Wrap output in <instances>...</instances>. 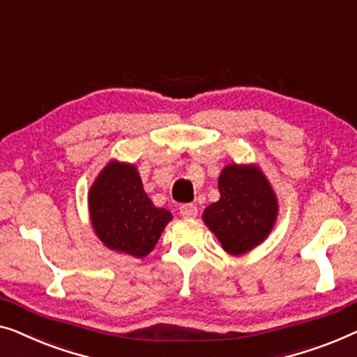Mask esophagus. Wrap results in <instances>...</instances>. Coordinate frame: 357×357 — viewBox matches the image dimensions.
I'll return each mask as SVG.
<instances>
[{"label": "esophagus", "mask_w": 357, "mask_h": 357, "mask_svg": "<svg viewBox=\"0 0 357 357\" xmlns=\"http://www.w3.org/2000/svg\"><path fill=\"white\" fill-rule=\"evenodd\" d=\"M179 213L184 218H195L197 217V207L194 204H183L179 207Z\"/></svg>", "instance_id": "34e87169"}]
</instances>
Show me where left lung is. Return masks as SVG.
Instances as JSON below:
<instances>
[{
	"label": "left lung",
	"instance_id": "obj_1",
	"mask_svg": "<svg viewBox=\"0 0 357 357\" xmlns=\"http://www.w3.org/2000/svg\"><path fill=\"white\" fill-rule=\"evenodd\" d=\"M220 200L204 212L207 227L233 255L248 252L267 238L277 218L273 189L254 167L229 165L218 179Z\"/></svg>",
	"mask_w": 357,
	"mask_h": 357
}]
</instances>
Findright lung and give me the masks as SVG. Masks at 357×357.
<instances>
[{
  "mask_svg": "<svg viewBox=\"0 0 357 357\" xmlns=\"http://www.w3.org/2000/svg\"><path fill=\"white\" fill-rule=\"evenodd\" d=\"M95 233L109 249L145 257L155 248L172 213L157 208L142 188L137 169L112 162L89 194Z\"/></svg>",
  "mask_w": 357,
  "mask_h": 357,
  "instance_id": "right-lung-1",
  "label": "right lung"
}]
</instances>
